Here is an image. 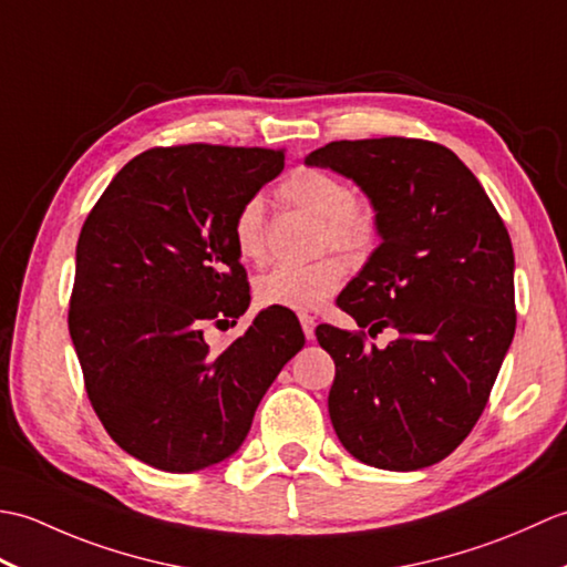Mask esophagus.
Segmentation results:
<instances>
[{
	"label": "esophagus",
	"instance_id": "34e87169",
	"mask_svg": "<svg viewBox=\"0 0 567 567\" xmlns=\"http://www.w3.org/2000/svg\"><path fill=\"white\" fill-rule=\"evenodd\" d=\"M299 323H302V331L307 336V341H315V329H317V319L311 315H299Z\"/></svg>",
	"mask_w": 567,
	"mask_h": 567
}]
</instances>
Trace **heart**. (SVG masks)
<instances>
[{
  "mask_svg": "<svg viewBox=\"0 0 567 567\" xmlns=\"http://www.w3.org/2000/svg\"><path fill=\"white\" fill-rule=\"evenodd\" d=\"M277 195L290 207L302 209L321 219V244L358 252L375 238V209L365 199L348 195L343 179L319 171L299 167L285 179ZM234 244L238 256L248 262L265 258V202L250 197L234 219ZM346 280V262L336 256L309 265H277L258 277L256 299L262 307H280L292 311L321 309L341 290Z\"/></svg>",
  "mask_w": 567,
  "mask_h": 567,
  "instance_id": "b5f03b06",
  "label": "heart"
}]
</instances>
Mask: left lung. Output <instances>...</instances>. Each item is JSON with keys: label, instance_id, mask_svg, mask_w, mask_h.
<instances>
[{"label": "left lung", "instance_id": "8db88e82", "mask_svg": "<svg viewBox=\"0 0 567 567\" xmlns=\"http://www.w3.org/2000/svg\"><path fill=\"white\" fill-rule=\"evenodd\" d=\"M363 189L380 246L339 307L388 348L321 323L336 363L329 416L360 463L409 473L451 455L483 414L514 315V250L495 204L453 151L419 138L333 141L309 153Z\"/></svg>", "mask_w": 567, "mask_h": 567}]
</instances>
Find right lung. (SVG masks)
<instances>
[{
    "label": "right lung",
    "mask_w": 567,
    "mask_h": 567,
    "mask_svg": "<svg viewBox=\"0 0 567 567\" xmlns=\"http://www.w3.org/2000/svg\"><path fill=\"white\" fill-rule=\"evenodd\" d=\"M285 167L282 151L151 148L128 161L84 221L70 339L106 433L136 461L195 473L231 457L277 372L305 346L290 309H262L224 351L207 323L250 305L234 244L240 204Z\"/></svg>",
    "instance_id": "1"
}]
</instances>
